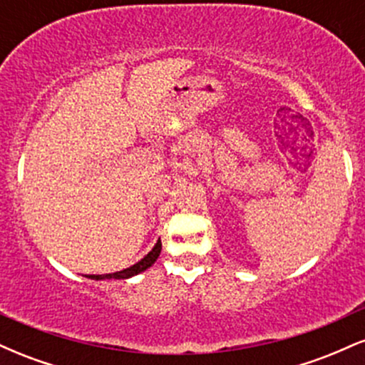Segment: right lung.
I'll return each instance as SVG.
<instances>
[{
    "mask_svg": "<svg viewBox=\"0 0 365 365\" xmlns=\"http://www.w3.org/2000/svg\"><path fill=\"white\" fill-rule=\"evenodd\" d=\"M159 254H161V240H158V244L153 247V250H150V252L145 255L144 259H140L139 262L127 267V269L116 271V273H111V274H89L87 278H91V279H111V278L127 279V278H132V276L139 274V273H142V271H145L148 267L153 266V264L156 262V259L159 257Z\"/></svg>",
    "mask_w": 365,
    "mask_h": 365,
    "instance_id": "right-lung-1",
    "label": "right lung"
}]
</instances>
